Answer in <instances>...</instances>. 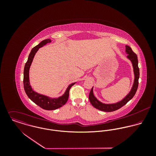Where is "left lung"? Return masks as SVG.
<instances>
[{
    "instance_id": "8db88e82",
    "label": "left lung",
    "mask_w": 156,
    "mask_h": 156,
    "mask_svg": "<svg viewBox=\"0 0 156 156\" xmlns=\"http://www.w3.org/2000/svg\"><path fill=\"white\" fill-rule=\"evenodd\" d=\"M126 51L128 54L127 58L132 61L133 67L134 74V80L133 85L131 89L130 93L121 101L115 104H104L99 101L94 95L93 88L90 91L89 99L91 105L96 109L104 112H113L120 109L121 107L124 106L129 102L135 95L137 89L139 85V68L138 67V60L137 56L134 53L130 47L126 45Z\"/></svg>"
}]
</instances>
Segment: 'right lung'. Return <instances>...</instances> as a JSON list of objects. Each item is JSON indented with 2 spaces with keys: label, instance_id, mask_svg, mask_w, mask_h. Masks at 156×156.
<instances>
[{
  "label": "right lung",
  "instance_id": "add662e5",
  "mask_svg": "<svg viewBox=\"0 0 156 156\" xmlns=\"http://www.w3.org/2000/svg\"><path fill=\"white\" fill-rule=\"evenodd\" d=\"M50 42H51V40L50 39L44 40L42 41L39 44L36 45L32 49L29 55L27 61L24 66V77H23L24 89L28 97L34 103H35L36 105L39 106L40 108L47 111L55 110L64 106L68 101V99L69 97V89L71 88L72 86H73L75 84V83H73L71 85H69L67 88L66 92L61 97H59V98H51L48 97L40 94L35 92L34 90H33V89H32L30 85L29 77V68L31 66L32 62L33 61V59L34 58L35 53L38 50V49L40 47L46 44L47 43H49Z\"/></svg>",
  "mask_w": 156,
  "mask_h": 156
}]
</instances>
